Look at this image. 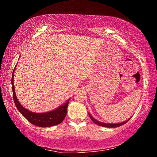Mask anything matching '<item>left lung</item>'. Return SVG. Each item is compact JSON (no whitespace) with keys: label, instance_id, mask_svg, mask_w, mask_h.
<instances>
[{"label":"left lung","instance_id":"8db88e82","mask_svg":"<svg viewBox=\"0 0 157 157\" xmlns=\"http://www.w3.org/2000/svg\"><path fill=\"white\" fill-rule=\"evenodd\" d=\"M89 115L90 118H91V120H92V121H94L95 124H98V125L102 126V127H109V128H113V127H120V126H121V125H123V124H125V123H127V122H128V121L130 119V118H129V120H127V121H124V122H123V123H121L111 124V123H102V122H100V121H97V120H95V119L93 118V117H92L91 115H90L89 113Z\"/></svg>","mask_w":157,"mask_h":157}]
</instances>
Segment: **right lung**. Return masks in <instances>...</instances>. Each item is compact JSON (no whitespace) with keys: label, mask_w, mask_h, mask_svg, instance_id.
<instances>
[{"label":"right lung","mask_w":157,"mask_h":157,"mask_svg":"<svg viewBox=\"0 0 157 157\" xmlns=\"http://www.w3.org/2000/svg\"><path fill=\"white\" fill-rule=\"evenodd\" d=\"M15 69V68H14ZM14 70L13 71L12 76V93H13V99H14V103L17 109L20 111V113L27 119V120L34 125L41 127H48L54 125H57L62 123L65 118L67 113V107L68 105L69 100L66 102L64 105H61L56 109L49 111L46 113H34L32 111L26 109L21 105L17 98L16 96L15 90L14 86Z\"/></svg>","instance_id":"right-lung-1"}]
</instances>
